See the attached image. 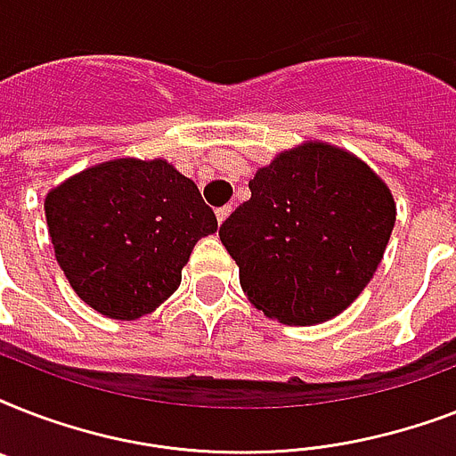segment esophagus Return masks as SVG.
I'll return each instance as SVG.
<instances>
[{
	"mask_svg": "<svg viewBox=\"0 0 456 456\" xmlns=\"http://www.w3.org/2000/svg\"><path fill=\"white\" fill-rule=\"evenodd\" d=\"M229 213H232V206H222V208H217V210H215V215H217V222H224L229 217Z\"/></svg>",
	"mask_w": 456,
	"mask_h": 456,
	"instance_id": "34e87169",
	"label": "esophagus"
}]
</instances>
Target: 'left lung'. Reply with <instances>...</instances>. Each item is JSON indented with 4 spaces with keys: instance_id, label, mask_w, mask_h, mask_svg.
I'll return each mask as SVG.
<instances>
[{
    "instance_id": "1",
    "label": "left lung",
    "mask_w": 456,
    "mask_h": 456,
    "mask_svg": "<svg viewBox=\"0 0 456 456\" xmlns=\"http://www.w3.org/2000/svg\"><path fill=\"white\" fill-rule=\"evenodd\" d=\"M248 186L220 227L243 293L281 324L338 317L371 281L395 227L388 184L354 153L303 142Z\"/></svg>"
}]
</instances>
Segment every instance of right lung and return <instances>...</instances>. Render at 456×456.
I'll return each instance as SVG.
<instances>
[{
	"instance_id": "right-lung-1",
	"label": "right lung",
	"mask_w": 456,
	"mask_h": 456,
	"mask_svg": "<svg viewBox=\"0 0 456 456\" xmlns=\"http://www.w3.org/2000/svg\"><path fill=\"white\" fill-rule=\"evenodd\" d=\"M45 215L68 284L120 322L170 298L196 241L217 232L199 186L163 158L92 165L46 193Z\"/></svg>"
}]
</instances>
